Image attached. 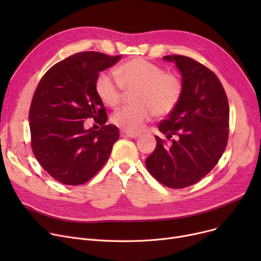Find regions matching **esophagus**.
I'll return each instance as SVG.
<instances>
[{
	"label": "esophagus",
	"mask_w": 261,
	"mask_h": 261,
	"mask_svg": "<svg viewBox=\"0 0 261 261\" xmlns=\"http://www.w3.org/2000/svg\"><path fill=\"white\" fill-rule=\"evenodd\" d=\"M121 136H127V138H138L140 136L139 132H134V131H126V130H121L120 131Z\"/></svg>",
	"instance_id": "esophagus-1"
}]
</instances>
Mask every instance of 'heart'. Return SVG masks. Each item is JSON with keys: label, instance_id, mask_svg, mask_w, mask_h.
<instances>
[{"label": "heart", "instance_id": "obj_1", "mask_svg": "<svg viewBox=\"0 0 261 261\" xmlns=\"http://www.w3.org/2000/svg\"><path fill=\"white\" fill-rule=\"evenodd\" d=\"M126 92H134L135 106L118 109L111 116L115 126L126 131H138L154 115L170 114L180 103L184 93L182 78L144 58H134L121 64L115 77L101 72L96 78L95 90L110 108L117 107Z\"/></svg>", "mask_w": 261, "mask_h": 261}]
</instances>
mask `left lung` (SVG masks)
Returning a JSON list of instances; mask_svg holds the SVG:
<instances>
[{
    "label": "left lung",
    "mask_w": 261,
    "mask_h": 261,
    "mask_svg": "<svg viewBox=\"0 0 261 261\" xmlns=\"http://www.w3.org/2000/svg\"><path fill=\"white\" fill-rule=\"evenodd\" d=\"M174 62L184 82L177 107L159 129L156 148L146 159L155 180L180 189L199 182L222 156L228 140L229 107L220 80L208 67L181 55L164 56Z\"/></svg>",
    "instance_id": "obj_1"
}]
</instances>
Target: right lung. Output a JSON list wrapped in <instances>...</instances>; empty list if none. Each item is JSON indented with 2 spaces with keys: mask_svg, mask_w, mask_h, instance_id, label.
Returning <instances> with one entry per match:
<instances>
[{
  "mask_svg": "<svg viewBox=\"0 0 261 261\" xmlns=\"http://www.w3.org/2000/svg\"><path fill=\"white\" fill-rule=\"evenodd\" d=\"M120 59L98 51L72 55L53 65L37 86L30 109L35 158L55 180L81 185L97 173L119 139L116 126L105 125L106 108L95 90L99 72ZM93 118L99 130L84 129Z\"/></svg>",
  "mask_w": 261,
  "mask_h": 261,
  "instance_id": "right-lung-1",
  "label": "right lung"
}]
</instances>
